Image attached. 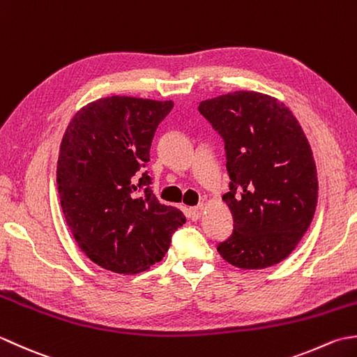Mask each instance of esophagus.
Segmentation results:
<instances>
[{
	"mask_svg": "<svg viewBox=\"0 0 357 357\" xmlns=\"http://www.w3.org/2000/svg\"><path fill=\"white\" fill-rule=\"evenodd\" d=\"M202 213H203V205L192 206V208H188V215L191 217L192 220H197V219H200Z\"/></svg>",
	"mask_w": 357,
	"mask_h": 357,
	"instance_id": "1",
	"label": "esophagus"
}]
</instances>
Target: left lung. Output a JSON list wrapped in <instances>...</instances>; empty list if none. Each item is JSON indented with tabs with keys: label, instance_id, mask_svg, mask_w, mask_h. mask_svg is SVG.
Returning a JSON list of instances; mask_svg holds the SVG:
<instances>
[{
	"label": "left lung",
	"instance_id": "1",
	"mask_svg": "<svg viewBox=\"0 0 357 357\" xmlns=\"http://www.w3.org/2000/svg\"><path fill=\"white\" fill-rule=\"evenodd\" d=\"M199 111L223 137L231 180L222 200L234 229L217 251L242 270L279 264L299 245L317 205L307 135L285 103L261 92H228L200 101Z\"/></svg>",
	"mask_w": 357,
	"mask_h": 357
}]
</instances>
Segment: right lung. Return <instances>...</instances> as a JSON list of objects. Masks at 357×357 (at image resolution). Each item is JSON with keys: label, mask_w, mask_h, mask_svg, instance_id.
<instances>
[{"label": "right lung", "mask_w": 357, "mask_h": 357, "mask_svg": "<svg viewBox=\"0 0 357 357\" xmlns=\"http://www.w3.org/2000/svg\"><path fill=\"white\" fill-rule=\"evenodd\" d=\"M172 106V100L98 98L64 130L56 162L64 220L78 248L107 271L137 274L155 265L186 220L178 208L158 202L149 176L140 174Z\"/></svg>", "instance_id": "1"}]
</instances>
